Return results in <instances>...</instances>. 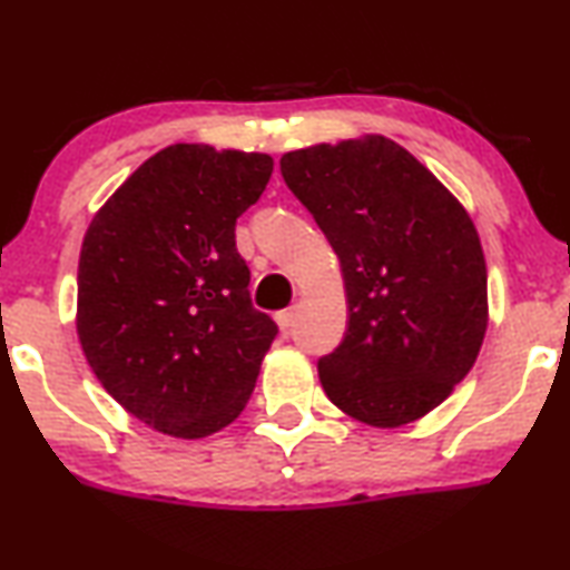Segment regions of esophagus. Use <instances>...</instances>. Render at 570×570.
I'll list each match as a JSON object with an SVG mask.
<instances>
[{
    "instance_id": "34e87169",
    "label": "esophagus",
    "mask_w": 570,
    "mask_h": 570,
    "mask_svg": "<svg viewBox=\"0 0 570 570\" xmlns=\"http://www.w3.org/2000/svg\"><path fill=\"white\" fill-rule=\"evenodd\" d=\"M294 307L292 309H282V312H276V323H278V327H282L284 333H288V327H292V323H294Z\"/></svg>"
}]
</instances>
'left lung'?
<instances>
[{
    "instance_id": "obj_1",
    "label": "left lung",
    "mask_w": 570,
    "mask_h": 570,
    "mask_svg": "<svg viewBox=\"0 0 570 570\" xmlns=\"http://www.w3.org/2000/svg\"><path fill=\"white\" fill-rule=\"evenodd\" d=\"M282 175L343 271L348 331L317 364L325 395L374 429L423 419L468 376L488 331L468 208L382 134L286 151Z\"/></svg>"
}]
</instances>
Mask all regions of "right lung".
Segmentation results:
<instances>
[{
	"mask_svg": "<svg viewBox=\"0 0 570 570\" xmlns=\"http://www.w3.org/2000/svg\"><path fill=\"white\" fill-rule=\"evenodd\" d=\"M263 151L170 144L98 208L77 271V338L149 429L212 436L243 413L276 323L253 307L235 222L266 190Z\"/></svg>",
	"mask_w": 570,
	"mask_h": 570,
	"instance_id": "add662e5",
	"label": "right lung"
}]
</instances>
